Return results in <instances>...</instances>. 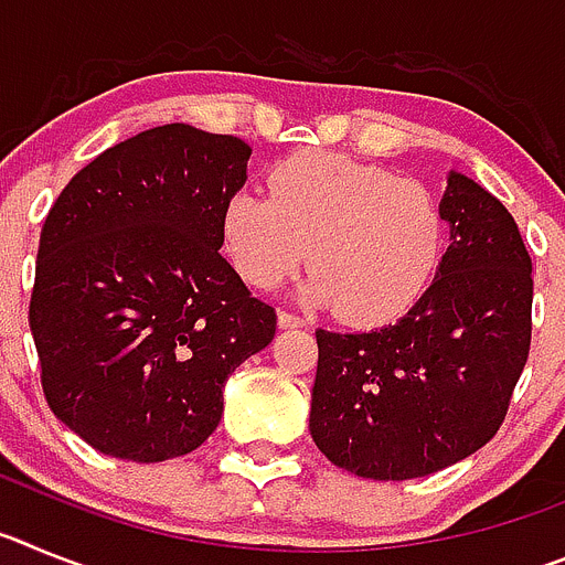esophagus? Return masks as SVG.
Returning a JSON list of instances; mask_svg holds the SVG:
<instances>
[{
    "instance_id": "esophagus-1",
    "label": "esophagus",
    "mask_w": 565,
    "mask_h": 565,
    "mask_svg": "<svg viewBox=\"0 0 565 565\" xmlns=\"http://www.w3.org/2000/svg\"><path fill=\"white\" fill-rule=\"evenodd\" d=\"M277 322H279V328L306 326V322H302V317H297V313H294V311H279L277 313Z\"/></svg>"
}]
</instances>
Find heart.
Returning a JSON list of instances; mask_svg holds the SVG:
<instances>
[{
	"mask_svg": "<svg viewBox=\"0 0 565 565\" xmlns=\"http://www.w3.org/2000/svg\"><path fill=\"white\" fill-rule=\"evenodd\" d=\"M223 206V243L254 288L271 291L311 254L306 299L351 326L402 317L436 277L444 212L433 189L337 152H297Z\"/></svg>",
	"mask_w": 565,
	"mask_h": 565,
	"instance_id": "b5f03b06",
	"label": "heart"
}]
</instances>
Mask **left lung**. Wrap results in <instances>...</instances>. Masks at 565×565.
<instances>
[{"label": "left lung", "instance_id": "left-lung-1", "mask_svg": "<svg viewBox=\"0 0 565 565\" xmlns=\"http://www.w3.org/2000/svg\"><path fill=\"white\" fill-rule=\"evenodd\" d=\"M450 248L393 326L317 331L311 438L337 467L407 481L481 450L503 424L532 344V257L498 198L450 172Z\"/></svg>", "mask_w": 565, "mask_h": 565}]
</instances>
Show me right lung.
<instances>
[{
  "label": "right lung",
  "mask_w": 565,
  "mask_h": 565,
  "mask_svg": "<svg viewBox=\"0 0 565 565\" xmlns=\"http://www.w3.org/2000/svg\"><path fill=\"white\" fill-rule=\"evenodd\" d=\"M248 154L234 135L163 124L93 158L44 217L30 294L42 391L104 456L198 450L226 379L274 339L277 311L221 254Z\"/></svg>",
  "instance_id": "obj_1"
}]
</instances>
